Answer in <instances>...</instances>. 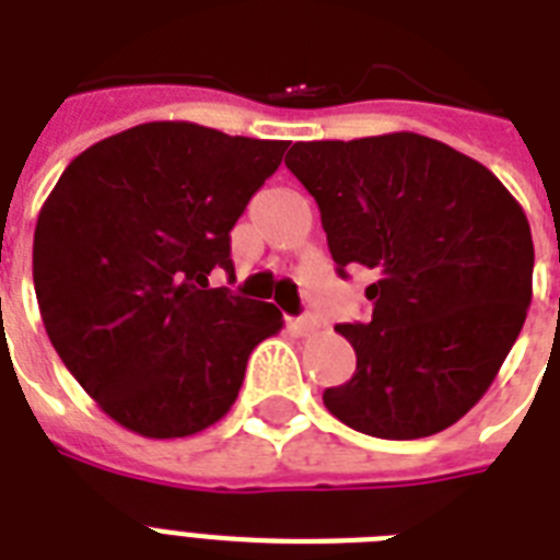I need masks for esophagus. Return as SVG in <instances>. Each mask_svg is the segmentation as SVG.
<instances>
[{
    "instance_id": "obj_1",
    "label": "esophagus",
    "mask_w": 560,
    "mask_h": 560,
    "mask_svg": "<svg viewBox=\"0 0 560 560\" xmlns=\"http://www.w3.org/2000/svg\"><path fill=\"white\" fill-rule=\"evenodd\" d=\"M290 325H293V331L305 337V334H314L316 328H319V319H316L314 314H305V316H299V319H293Z\"/></svg>"
}]
</instances>
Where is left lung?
I'll list each match as a JSON object with an SVG mask.
<instances>
[{"label":"left lung","instance_id":"1","mask_svg":"<svg viewBox=\"0 0 560 560\" xmlns=\"http://www.w3.org/2000/svg\"><path fill=\"white\" fill-rule=\"evenodd\" d=\"M284 165L319 206L340 276L366 267L372 319L337 325L358 354L325 389L334 418L377 439L456 424L494 383L532 302L535 246L500 179L418 133L296 142Z\"/></svg>","mask_w":560,"mask_h":560}]
</instances>
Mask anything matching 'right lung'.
<instances>
[{
  "label": "right lung",
  "mask_w": 560,
  "mask_h": 560,
  "mask_svg": "<svg viewBox=\"0 0 560 560\" xmlns=\"http://www.w3.org/2000/svg\"><path fill=\"white\" fill-rule=\"evenodd\" d=\"M288 142L148 121L74 156L34 229V290L55 351L116 424L183 439L226 416L279 307L209 288L229 232Z\"/></svg>",
  "instance_id": "1"
}]
</instances>
